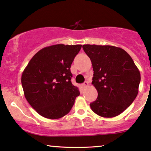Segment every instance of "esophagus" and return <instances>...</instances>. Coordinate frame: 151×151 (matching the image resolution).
Returning a JSON list of instances; mask_svg holds the SVG:
<instances>
[{
  "label": "esophagus",
  "instance_id": "1",
  "mask_svg": "<svg viewBox=\"0 0 151 151\" xmlns=\"http://www.w3.org/2000/svg\"><path fill=\"white\" fill-rule=\"evenodd\" d=\"M88 86V82L87 81H85L84 83H83V87H87V86Z\"/></svg>",
  "mask_w": 151,
  "mask_h": 151
}]
</instances>
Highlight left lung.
Masks as SVG:
<instances>
[{"label": "left lung", "instance_id": "1", "mask_svg": "<svg viewBox=\"0 0 151 151\" xmlns=\"http://www.w3.org/2000/svg\"><path fill=\"white\" fill-rule=\"evenodd\" d=\"M93 68L92 85L98 96L90 104L94 113L114 117L129 107L138 94L141 76L131 57L112 45H83Z\"/></svg>", "mask_w": 151, "mask_h": 151}]
</instances>
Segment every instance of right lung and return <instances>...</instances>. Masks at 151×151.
<instances>
[{
  "label": "right lung",
  "instance_id": "add662e5",
  "mask_svg": "<svg viewBox=\"0 0 151 151\" xmlns=\"http://www.w3.org/2000/svg\"><path fill=\"white\" fill-rule=\"evenodd\" d=\"M81 45L57 44L39 50L21 76L30 106L43 117L56 119L70 111L80 92L72 85L70 67Z\"/></svg>",
  "mask_w": 151,
  "mask_h": 151
}]
</instances>
